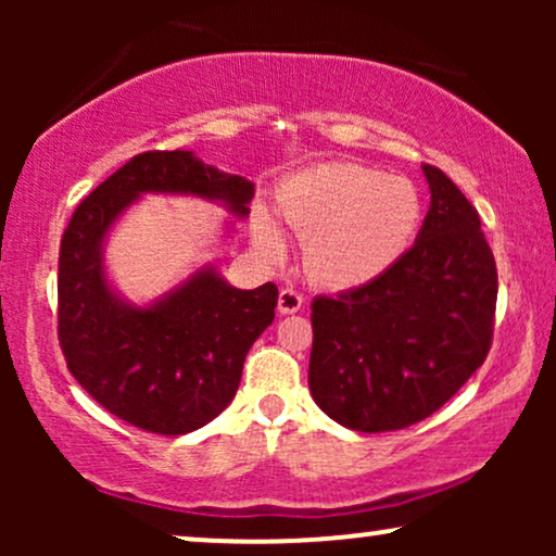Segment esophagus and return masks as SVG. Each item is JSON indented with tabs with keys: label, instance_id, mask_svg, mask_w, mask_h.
Returning a JSON list of instances; mask_svg holds the SVG:
<instances>
[{
	"label": "esophagus",
	"instance_id": "obj_1",
	"mask_svg": "<svg viewBox=\"0 0 556 556\" xmlns=\"http://www.w3.org/2000/svg\"><path fill=\"white\" fill-rule=\"evenodd\" d=\"M301 306H303V295L295 293L293 288H283V291L278 293V311L283 316L295 314V311H301Z\"/></svg>",
	"mask_w": 556,
	"mask_h": 556
}]
</instances>
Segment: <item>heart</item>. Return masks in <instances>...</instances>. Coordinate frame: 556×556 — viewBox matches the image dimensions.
Listing matches in <instances>:
<instances>
[{"mask_svg": "<svg viewBox=\"0 0 556 556\" xmlns=\"http://www.w3.org/2000/svg\"><path fill=\"white\" fill-rule=\"evenodd\" d=\"M422 215L425 202L413 179L352 162L308 166L278 187L280 223L306 240V273L333 291L390 273L413 248ZM250 235L268 261L286 255L283 232L261 207L250 217Z\"/></svg>", "mask_w": 556, "mask_h": 556, "instance_id": "b5f03b06", "label": "heart"}]
</instances>
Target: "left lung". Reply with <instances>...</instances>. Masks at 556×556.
Masks as SVG:
<instances>
[{
    "mask_svg": "<svg viewBox=\"0 0 556 556\" xmlns=\"http://www.w3.org/2000/svg\"><path fill=\"white\" fill-rule=\"evenodd\" d=\"M422 174L430 210L407 255L382 278L311 306V394L349 430L425 420L491 349L498 278L481 217L443 172L422 164Z\"/></svg>",
    "mask_w": 556,
    "mask_h": 556,
    "instance_id": "left-lung-1",
    "label": "left lung"
}]
</instances>
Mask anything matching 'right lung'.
I'll return each mask as SVG.
<instances>
[{
  "instance_id": "add662e5",
  "label": "right lung",
  "mask_w": 556,
  "mask_h": 556,
  "mask_svg": "<svg viewBox=\"0 0 556 556\" xmlns=\"http://www.w3.org/2000/svg\"><path fill=\"white\" fill-rule=\"evenodd\" d=\"M147 194L194 197L245 219L255 185L181 149L121 166L78 204L60 242L58 337L67 369L98 405L134 428L187 435L232 402L250 346L276 316L278 288L242 291L204 261L156 299L128 301L109 276L105 245ZM232 217L219 242L235 235Z\"/></svg>"
}]
</instances>
